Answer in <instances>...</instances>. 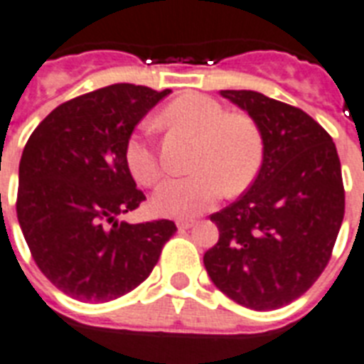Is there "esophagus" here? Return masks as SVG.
Segmentation results:
<instances>
[{
	"mask_svg": "<svg viewBox=\"0 0 364 364\" xmlns=\"http://www.w3.org/2000/svg\"><path fill=\"white\" fill-rule=\"evenodd\" d=\"M193 225H194V219H179V221H177V229H181V231L191 229Z\"/></svg>",
	"mask_w": 364,
	"mask_h": 364,
	"instance_id": "obj_1",
	"label": "esophagus"
}]
</instances>
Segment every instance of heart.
<instances>
[{
    "instance_id": "b5f03b06",
    "label": "heart",
    "mask_w": 364,
    "mask_h": 364,
    "mask_svg": "<svg viewBox=\"0 0 364 364\" xmlns=\"http://www.w3.org/2000/svg\"><path fill=\"white\" fill-rule=\"evenodd\" d=\"M158 122L196 137L193 173L166 181L152 198L160 215L194 218L210 210L225 191L242 193L259 173L263 133L252 116L227 112L221 102L202 93H185L164 108ZM149 135L151 127H143V135L135 133L126 145L127 168L143 187H154L164 173Z\"/></svg>"
}]
</instances>
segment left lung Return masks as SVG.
<instances>
[{"instance_id":"8db88e82","label":"left lung","mask_w":364,"mask_h":364,"mask_svg":"<svg viewBox=\"0 0 364 364\" xmlns=\"http://www.w3.org/2000/svg\"><path fill=\"white\" fill-rule=\"evenodd\" d=\"M263 133V162L246 193L210 219L218 244L204 254L213 284L237 304L271 311L298 299L328 265L346 191L336 145L301 108L257 91L225 90Z\"/></svg>"}]
</instances>
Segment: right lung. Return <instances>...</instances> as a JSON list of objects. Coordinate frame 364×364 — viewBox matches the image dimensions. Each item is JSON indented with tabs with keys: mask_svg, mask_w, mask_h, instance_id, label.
<instances>
[{
	"mask_svg": "<svg viewBox=\"0 0 364 364\" xmlns=\"http://www.w3.org/2000/svg\"><path fill=\"white\" fill-rule=\"evenodd\" d=\"M170 90L116 83L63 102L36 127L18 166L16 218L36 265L60 292L105 304L151 274L177 227L118 223L145 200L126 162L141 118Z\"/></svg>",
	"mask_w": 364,
	"mask_h": 364,
	"instance_id": "right-lung-1",
	"label": "right lung"
}]
</instances>
